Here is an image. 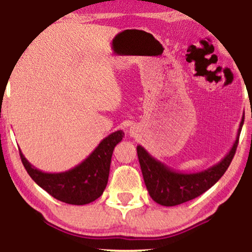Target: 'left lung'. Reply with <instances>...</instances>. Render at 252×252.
<instances>
[{"instance_id": "left-lung-1", "label": "left lung", "mask_w": 252, "mask_h": 252, "mask_svg": "<svg viewBox=\"0 0 252 252\" xmlns=\"http://www.w3.org/2000/svg\"><path fill=\"white\" fill-rule=\"evenodd\" d=\"M243 123L244 116L228 154L219 163L201 172L184 173L175 171L151 156L142 146H137V157L150 197L160 205L174 206L194 199L211 188L222 177L235 155Z\"/></svg>"}]
</instances>
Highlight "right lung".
I'll list each match as a JSON object with an SVG mask.
<instances>
[{
    "instance_id": "right-lung-1",
    "label": "right lung",
    "mask_w": 252,
    "mask_h": 252,
    "mask_svg": "<svg viewBox=\"0 0 252 252\" xmlns=\"http://www.w3.org/2000/svg\"><path fill=\"white\" fill-rule=\"evenodd\" d=\"M125 133L117 130L103 139L95 150L71 170L60 173H48L37 170L19 149L24 167L27 173L58 201L72 205H85L94 202L103 194L108 185L110 164L113 149L123 140Z\"/></svg>"
}]
</instances>
